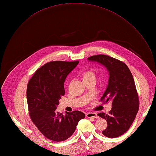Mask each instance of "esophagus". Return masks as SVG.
<instances>
[{
    "instance_id": "1",
    "label": "esophagus",
    "mask_w": 156,
    "mask_h": 156,
    "mask_svg": "<svg viewBox=\"0 0 156 156\" xmlns=\"http://www.w3.org/2000/svg\"><path fill=\"white\" fill-rule=\"evenodd\" d=\"M86 116L89 118H97L98 116L95 112H88L86 114Z\"/></svg>"
}]
</instances>
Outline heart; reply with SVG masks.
I'll return each mask as SVG.
<instances>
[{"mask_svg":"<svg viewBox=\"0 0 156 156\" xmlns=\"http://www.w3.org/2000/svg\"><path fill=\"white\" fill-rule=\"evenodd\" d=\"M83 78H95V73L92 71H87L83 73Z\"/></svg>","mask_w":156,"mask_h":156,"instance_id":"b5f03b06","label":"heart"}]
</instances>
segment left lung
Returning a JSON list of instances; mask_svg holds the SVG:
<instances>
[{
    "label": "left lung",
    "instance_id": "1",
    "mask_svg": "<svg viewBox=\"0 0 156 156\" xmlns=\"http://www.w3.org/2000/svg\"><path fill=\"white\" fill-rule=\"evenodd\" d=\"M87 59L104 66L109 72L108 85L101 101L105 100L104 103L111 101L112 109L109 114H98L108 122V126L102 131V134L109 138L121 136L133 123L139 108L132 74L124 62L108 55H96Z\"/></svg>",
    "mask_w": 156,
    "mask_h": 156
}]
</instances>
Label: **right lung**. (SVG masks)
Here are the masks:
<instances>
[{
  "label": "right lung",
  "mask_w": 156,
  "mask_h": 156,
  "mask_svg": "<svg viewBox=\"0 0 156 156\" xmlns=\"http://www.w3.org/2000/svg\"><path fill=\"white\" fill-rule=\"evenodd\" d=\"M78 61H52L37 69L30 80L27 97L31 119L46 138L62 142L75 132L85 114L75 111L65 114L56 111L65 94L64 83Z\"/></svg>",
  "instance_id": "obj_1"
}]
</instances>
